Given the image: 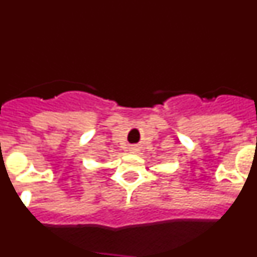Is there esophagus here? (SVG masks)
<instances>
[{
  "label": "esophagus",
  "instance_id": "34e87169",
  "mask_svg": "<svg viewBox=\"0 0 257 257\" xmlns=\"http://www.w3.org/2000/svg\"><path fill=\"white\" fill-rule=\"evenodd\" d=\"M131 152H133V153H136V152H138V148H131Z\"/></svg>",
  "mask_w": 257,
  "mask_h": 257
}]
</instances>
